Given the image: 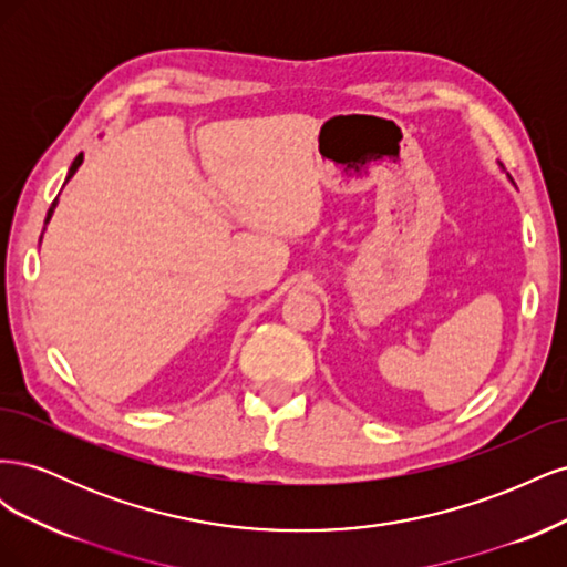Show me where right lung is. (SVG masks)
I'll use <instances>...</instances> for the list:
<instances>
[{
    "mask_svg": "<svg viewBox=\"0 0 567 567\" xmlns=\"http://www.w3.org/2000/svg\"><path fill=\"white\" fill-rule=\"evenodd\" d=\"M80 163H82V153H80V156L73 161V165H71V169H68V177H65V182L68 179H71L73 175H75V169L80 167ZM59 200V198H56ZM56 200L54 203H51V208H49V213H47V221H49V217H51V213H54V208H56Z\"/></svg>",
    "mask_w": 567,
    "mask_h": 567,
    "instance_id": "add662e5",
    "label": "right lung"
}]
</instances>
